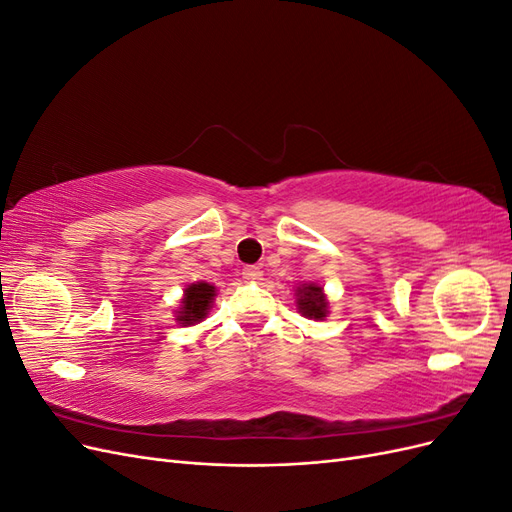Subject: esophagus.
Listing matches in <instances>:
<instances>
[{"label": "esophagus", "mask_w": 512, "mask_h": 512, "mask_svg": "<svg viewBox=\"0 0 512 512\" xmlns=\"http://www.w3.org/2000/svg\"><path fill=\"white\" fill-rule=\"evenodd\" d=\"M260 277H262L260 267H256V265H247V267H243V280H247V282H258Z\"/></svg>", "instance_id": "1"}]
</instances>
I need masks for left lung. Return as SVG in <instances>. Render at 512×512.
I'll return each mask as SVG.
<instances>
[{"instance_id": "1", "label": "left lung", "mask_w": 512, "mask_h": 512, "mask_svg": "<svg viewBox=\"0 0 512 512\" xmlns=\"http://www.w3.org/2000/svg\"><path fill=\"white\" fill-rule=\"evenodd\" d=\"M299 292V299H297V305H299V312L305 316V318H316V320H322L324 316H327V299H324L322 294V288L320 286H303L297 290Z\"/></svg>"}]
</instances>
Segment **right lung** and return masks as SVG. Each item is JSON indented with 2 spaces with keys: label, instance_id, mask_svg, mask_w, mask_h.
Wrapping results in <instances>:
<instances>
[{
  "label": "right lung",
  "instance_id": "1",
  "mask_svg": "<svg viewBox=\"0 0 512 512\" xmlns=\"http://www.w3.org/2000/svg\"><path fill=\"white\" fill-rule=\"evenodd\" d=\"M213 297H215V288L211 284H205V282L192 284L188 290H185V297L181 301L183 307H181L177 320L181 324L200 322L207 316V309H209Z\"/></svg>",
  "mask_w": 512,
  "mask_h": 512
}]
</instances>
